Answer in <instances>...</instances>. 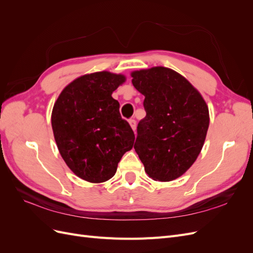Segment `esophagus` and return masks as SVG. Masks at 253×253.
<instances>
[{
  "label": "esophagus",
  "instance_id": "esophagus-1",
  "mask_svg": "<svg viewBox=\"0 0 253 253\" xmlns=\"http://www.w3.org/2000/svg\"><path fill=\"white\" fill-rule=\"evenodd\" d=\"M128 124H129V126H131L133 131L135 132V131H136V120H135V119H129Z\"/></svg>",
  "mask_w": 253,
  "mask_h": 253
}]
</instances>
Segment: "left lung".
Masks as SVG:
<instances>
[{"instance_id": "8db88e82", "label": "left lung", "mask_w": 253, "mask_h": 253, "mask_svg": "<svg viewBox=\"0 0 253 253\" xmlns=\"http://www.w3.org/2000/svg\"><path fill=\"white\" fill-rule=\"evenodd\" d=\"M134 87L144 96L147 112L137 126L134 149L149 177H180L200 155L209 127V109L183 76L155 66L131 73Z\"/></svg>"}]
</instances>
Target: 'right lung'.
<instances>
[{"label": "right lung", "instance_id": "obj_1", "mask_svg": "<svg viewBox=\"0 0 253 253\" xmlns=\"http://www.w3.org/2000/svg\"><path fill=\"white\" fill-rule=\"evenodd\" d=\"M125 75L97 72L75 79L61 91L51 112L58 150L78 177L93 183L111 179L135 135L119 113L113 91Z\"/></svg>", "mask_w": 253, "mask_h": 253}]
</instances>
